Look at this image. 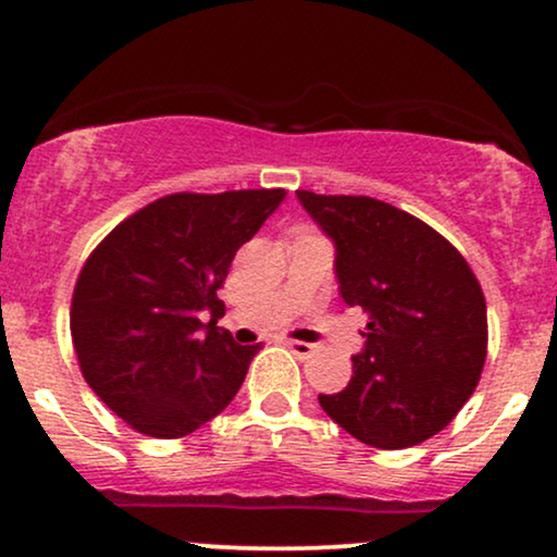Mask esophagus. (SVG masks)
Listing matches in <instances>:
<instances>
[{
	"mask_svg": "<svg viewBox=\"0 0 557 557\" xmlns=\"http://www.w3.org/2000/svg\"><path fill=\"white\" fill-rule=\"evenodd\" d=\"M287 348L293 350V354L298 356V359H311V356L317 354V345H311V343H300V341H287L285 343Z\"/></svg>",
	"mask_w": 557,
	"mask_h": 557,
	"instance_id": "esophagus-1",
	"label": "esophagus"
}]
</instances>
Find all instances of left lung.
Wrapping results in <instances>:
<instances>
[{
    "mask_svg": "<svg viewBox=\"0 0 557 557\" xmlns=\"http://www.w3.org/2000/svg\"><path fill=\"white\" fill-rule=\"evenodd\" d=\"M296 196L335 243L343 300L369 314L348 387L319 395V406L380 450L424 443L456 419L487 359V304L476 274L450 240L393 203Z\"/></svg>",
    "mask_w": 557,
    "mask_h": 557,
    "instance_id": "left-lung-1",
    "label": "left lung"
}]
</instances>
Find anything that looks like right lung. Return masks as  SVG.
<instances>
[{
	"mask_svg": "<svg viewBox=\"0 0 557 557\" xmlns=\"http://www.w3.org/2000/svg\"><path fill=\"white\" fill-rule=\"evenodd\" d=\"M283 198V188L170 194L120 222L86 259L70 335L83 380L127 426L177 440L235 398L261 345L216 327L225 309L216 290Z\"/></svg>",
	"mask_w": 557,
	"mask_h": 557,
	"instance_id": "right-lung-1",
	"label": "right lung"
}]
</instances>
